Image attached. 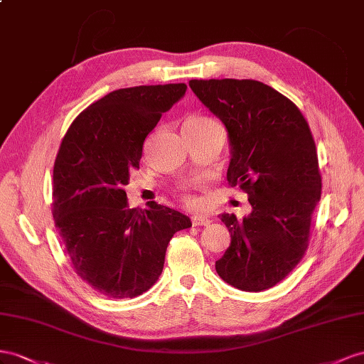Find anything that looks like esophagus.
<instances>
[{"instance_id": "obj_1", "label": "esophagus", "mask_w": 364, "mask_h": 364, "mask_svg": "<svg viewBox=\"0 0 364 364\" xmlns=\"http://www.w3.org/2000/svg\"><path fill=\"white\" fill-rule=\"evenodd\" d=\"M209 224H210L209 216H205V215H193L192 216V225H195V227L209 225Z\"/></svg>"}]
</instances>
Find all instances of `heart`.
<instances>
[{"label":"heart","instance_id":"heart-1","mask_svg":"<svg viewBox=\"0 0 364 364\" xmlns=\"http://www.w3.org/2000/svg\"><path fill=\"white\" fill-rule=\"evenodd\" d=\"M189 120H203V117H195V119H189ZM183 198H184V201H186V203H189V204H196V200L193 198L192 195H189V193H184V195H183Z\"/></svg>","mask_w":364,"mask_h":364}]
</instances>
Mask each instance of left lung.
<instances>
[{"mask_svg":"<svg viewBox=\"0 0 364 364\" xmlns=\"http://www.w3.org/2000/svg\"><path fill=\"white\" fill-rule=\"evenodd\" d=\"M189 87L225 124L227 181L253 207L242 220L221 215L232 242L216 273L242 291H264L291 273L308 248L321 195L313 134L291 100L259 80L193 79Z\"/></svg>","mask_w":364,"mask_h":364,"instance_id":"8db88e82","label":"left lung"}]
</instances>
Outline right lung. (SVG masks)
I'll return each mask as SVG.
<instances>
[{
	"label": "right lung",
	"mask_w": 364,
	"mask_h": 364,
	"mask_svg": "<svg viewBox=\"0 0 364 364\" xmlns=\"http://www.w3.org/2000/svg\"><path fill=\"white\" fill-rule=\"evenodd\" d=\"M186 84L122 88L73 120L53 168V220L76 274L109 299H132L157 282L186 215L148 203L129 209L124 186L143 143Z\"/></svg>",
	"instance_id": "right-lung-1"
}]
</instances>
